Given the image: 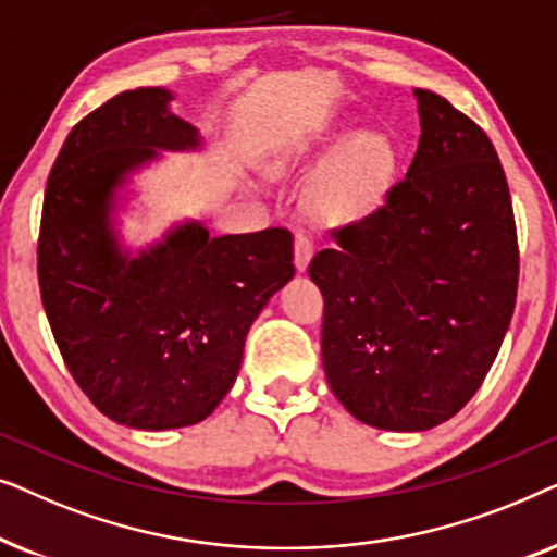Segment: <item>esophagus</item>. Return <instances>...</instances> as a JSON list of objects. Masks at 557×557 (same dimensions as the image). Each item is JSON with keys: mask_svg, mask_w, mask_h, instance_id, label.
I'll return each mask as SVG.
<instances>
[{"mask_svg": "<svg viewBox=\"0 0 557 557\" xmlns=\"http://www.w3.org/2000/svg\"><path fill=\"white\" fill-rule=\"evenodd\" d=\"M311 256H314V246H311V238L304 231H296V238H294V265H296V271H307Z\"/></svg>", "mask_w": 557, "mask_h": 557, "instance_id": "1", "label": "esophagus"}]
</instances>
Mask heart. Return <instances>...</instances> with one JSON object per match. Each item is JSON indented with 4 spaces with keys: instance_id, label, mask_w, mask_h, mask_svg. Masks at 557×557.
<instances>
[{
    "instance_id": "obj_1",
    "label": "heart",
    "mask_w": 557,
    "mask_h": 557,
    "mask_svg": "<svg viewBox=\"0 0 557 557\" xmlns=\"http://www.w3.org/2000/svg\"><path fill=\"white\" fill-rule=\"evenodd\" d=\"M326 162L307 189V210L319 225L357 223L385 200L395 174V151L385 136L355 126H326L288 147L281 162Z\"/></svg>"
}]
</instances>
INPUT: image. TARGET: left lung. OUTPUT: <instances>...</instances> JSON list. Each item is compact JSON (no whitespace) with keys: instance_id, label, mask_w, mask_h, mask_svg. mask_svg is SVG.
Returning a JSON list of instances; mask_svg holds the SVG:
<instances>
[{"instance_id":"left-lung-1","label":"left lung","mask_w":557,"mask_h":557,"mask_svg":"<svg viewBox=\"0 0 557 557\" xmlns=\"http://www.w3.org/2000/svg\"><path fill=\"white\" fill-rule=\"evenodd\" d=\"M421 139L406 180L311 258L322 362L337 400L383 431H429L484 383L509 326L520 250L490 136L416 88Z\"/></svg>"}]
</instances>
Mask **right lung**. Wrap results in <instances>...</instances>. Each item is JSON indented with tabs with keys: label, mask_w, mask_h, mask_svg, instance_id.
I'll return each mask as SVG.
<instances>
[{
	"label": "right lung",
	"mask_w": 557,
	"mask_h": 557,
	"mask_svg": "<svg viewBox=\"0 0 557 557\" xmlns=\"http://www.w3.org/2000/svg\"><path fill=\"white\" fill-rule=\"evenodd\" d=\"M164 88L113 96L73 126L52 164L37 278L52 337L88 400L128 429L200 423L238 377L250 324L294 276L286 227L210 238L182 223L132 256L113 231L126 174L157 149L200 147Z\"/></svg>",
	"instance_id": "right-lung-1"
}]
</instances>
